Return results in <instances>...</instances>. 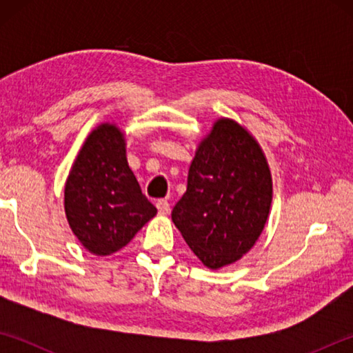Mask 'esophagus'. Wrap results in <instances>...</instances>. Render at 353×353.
<instances>
[{
    "label": "esophagus",
    "mask_w": 353,
    "mask_h": 353,
    "mask_svg": "<svg viewBox=\"0 0 353 353\" xmlns=\"http://www.w3.org/2000/svg\"><path fill=\"white\" fill-rule=\"evenodd\" d=\"M157 210L160 214H166L170 212V202L166 199H159L157 201Z\"/></svg>",
    "instance_id": "1"
}]
</instances>
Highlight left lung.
<instances>
[{
    "mask_svg": "<svg viewBox=\"0 0 353 353\" xmlns=\"http://www.w3.org/2000/svg\"><path fill=\"white\" fill-rule=\"evenodd\" d=\"M272 181L260 146L232 119L214 123L188 171L172 223L212 270L230 265L259 240L270 213Z\"/></svg>",
    "mask_w": 353,
    "mask_h": 353,
    "instance_id": "obj_1",
    "label": "left lung"
}]
</instances>
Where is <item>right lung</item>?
I'll use <instances>...</instances> for the list:
<instances>
[{
	"instance_id": "right-lung-1",
	"label": "right lung",
	"mask_w": 353,
	"mask_h": 353,
	"mask_svg": "<svg viewBox=\"0 0 353 353\" xmlns=\"http://www.w3.org/2000/svg\"><path fill=\"white\" fill-rule=\"evenodd\" d=\"M65 213L77 240L97 255L124 248L155 216L157 208L129 168L118 128L103 124L83 143L65 185Z\"/></svg>"
}]
</instances>
